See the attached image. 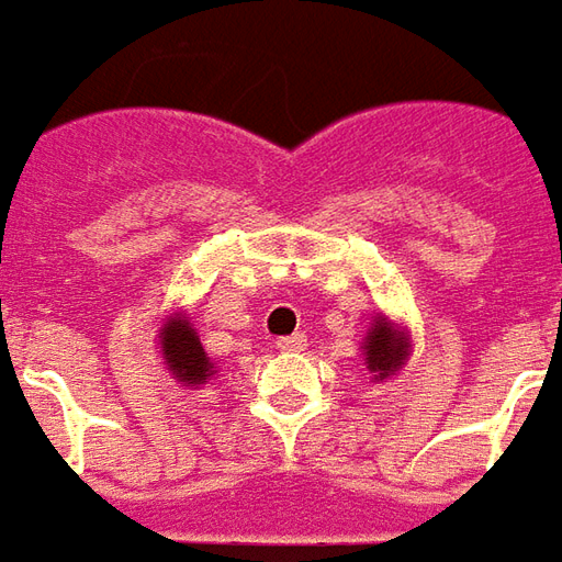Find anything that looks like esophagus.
<instances>
[{"label": "esophagus", "mask_w": 562, "mask_h": 562, "mask_svg": "<svg viewBox=\"0 0 562 562\" xmlns=\"http://www.w3.org/2000/svg\"><path fill=\"white\" fill-rule=\"evenodd\" d=\"M304 347H307V337L304 335L280 337V340H277V349H280V352H301Z\"/></svg>", "instance_id": "esophagus-1"}]
</instances>
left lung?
Returning a JSON list of instances; mask_svg holds the SVG:
<instances>
[{
    "label": "left lung",
    "mask_w": 562,
    "mask_h": 562,
    "mask_svg": "<svg viewBox=\"0 0 562 562\" xmlns=\"http://www.w3.org/2000/svg\"><path fill=\"white\" fill-rule=\"evenodd\" d=\"M411 328L404 322L390 319L386 313H376L362 340V359L371 383H386L390 376L398 374L411 359Z\"/></svg>",
    "instance_id": "obj_1"
}]
</instances>
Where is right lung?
Returning a JSON list of instances; mask_svg holds the SVG:
<instances>
[{"label":"right lung","mask_w":562,"mask_h":562,"mask_svg":"<svg viewBox=\"0 0 562 562\" xmlns=\"http://www.w3.org/2000/svg\"><path fill=\"white\" fill-rule=\"evenodd\" d=\"M158 349L167 371H170V376L179 386L200 390V386H206L218 374L215 362L206 356V349L200 344L198 328L191 325V316H188L186 310H176V313H170L167 319L160 322Z\"/></svg>","instance_id":"right-lung-1"}]
</instances>
